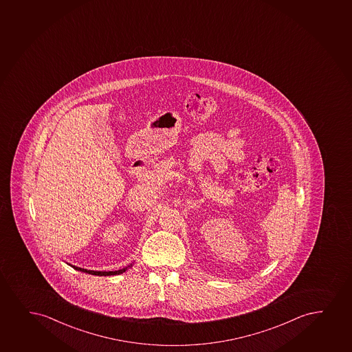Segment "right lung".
<instances>
[{"instance_id":"add662e5","label":"right lung","mask_w":352,"mask_h":352,"mask_svg":"<svg viewBox=\"0 0 352 352\" xmlns=\"http://www.w3.org/2000/svg\"><path fill=\"white\" fill-rule=\"evenodd\" d=\"M75 267L77 270H80V272H87V274H91V275H96V276H111V275H119V274H122V272H126V269H122V270H118V272H94V270H87V269H80V267Z\"/></svg>"}]
</instances>
